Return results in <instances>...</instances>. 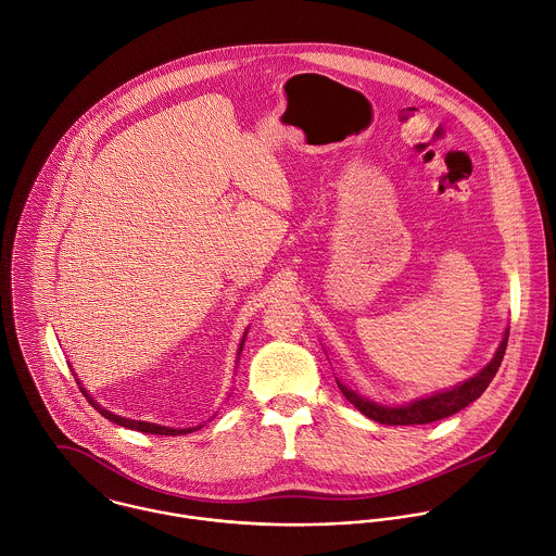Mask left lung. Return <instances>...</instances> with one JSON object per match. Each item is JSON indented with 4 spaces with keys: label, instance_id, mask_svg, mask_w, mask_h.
<instances>
[{
    "label": "left lung",
    "instance_id": "obj_1",
    "mask_svg": "<svg viewBox=\"0 0 556 556\" xmlns=\"http://www.w3.org/2000/svg\"><path fill=\"white\" fill-rule=\"evenodd\" d=\"M507 340H509V331H505V338H503L501 346L496 349V355L492 357V362L481 372L470 377L468 381H464V383H459V386H455L451 390L438 392L433 396L416 399V401L405 403V405H396V407L379 405V403L357 394L355 390L346 388L340 379H338V388L346 396V401L351 405H355V409H359L364 416H368L375 422L390 425V427L429 425V422L444 420V418L462 412L464 407L475 403L488 390V386L492 383V379L496 377V372H498V368L503 364V357H505V351H507Z\"/></svg>",
    "mask_w": 556,
    "mask_h": 556
}]
</instances>
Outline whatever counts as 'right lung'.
Returning <instances> with one entry per match:
<instances>
[{
    "label": "right lung",
    "instance_id": "right-lung-1",
    "mask_svg": "<svg viewBox=\"0 0 556 556\" xmlns=\"http://www.w3.org/2000/svg\"><path fill=\"white\" fill-rule=\"evenodd\" d=\"M244 340H247V331H244V336H242V340H240V349H238V357L236 359H240V353H242V346H244ZM71 368V366H68ZM77 381V386H79V390H81V394L88 399V403L105 418V420H110V422H114V425H118V427H125V429H131V431H140V433H151V435H186V433H192V431H197V429H201L203 425H199V427H188V429H173V427H162V425H155V422H142V420H129V418H121V416H116V414H112V412H108L105 407H101L88 392H86V388H81V383H79V379H75Z\"/></svg>",
    "mask_w": 556,
    "mask_h": 556
}]
</instances>
